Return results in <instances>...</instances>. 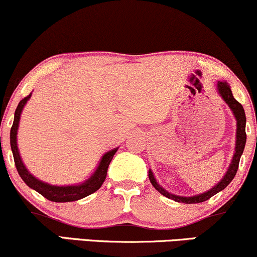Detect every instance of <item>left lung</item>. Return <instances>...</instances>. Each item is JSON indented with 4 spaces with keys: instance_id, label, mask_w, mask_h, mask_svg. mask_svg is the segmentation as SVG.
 Here are the masks:
<instances>
[{
    "instance_id": "left-lung-1",
    "label": "left lung",
    "mask_w": 257,
    "mask_h": 257,
    "mask_svg": "<svg viewBox=\"0 0 257 257\" xmlns=\"http://www.w3.org/2000/svg\"><path fill=\"white\" fill-rule=\"evenodd\" d=\"M218 90L220 96L224 98V101L228 104V107L231 108L232 111H233L234 116H236L237 120V141H236V153H234L233 159H232V162L228 167L227 172H226L225 177L220 180L219 184H216L213 189H210L209 191L204 192V194H201L198 196H192V197H182V196H177L173 194H170L168 191H166L165 189H162L161 186L159 185L158 182L155 180V178L153 176V172L149 170V180L150 183L153 184V186L155 188L161 195H164L165 197L171 198V200L176 201V202H182V203H201V202H204L207 200H209L212 196L215 194H218L219 191L224 190L226 186L228 185L232 182L234 176H236L238 166H239V160L240 156H242L244 147H245V142H246V134H245V113H244V108L243 105L237 101L236 98L233 97L232 95V91L228 86V84L226 81H219L218 83Z\"/></svg>"
}]
</instances>
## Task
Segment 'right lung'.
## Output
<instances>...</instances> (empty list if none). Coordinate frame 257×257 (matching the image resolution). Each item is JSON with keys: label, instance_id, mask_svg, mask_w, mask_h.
Masks as SVG:
<instances>
[{"label": "right lung", "instance_id": "add662e5", "mask_svg": "<svg viewBox=\"0 0 257 257\" xmlns=\"http://www.w3.org/2000/svg\"><path fill=\"white\" fill-rule=\"evenodd\" d=\"M31 97V93L27 95L26 97H24L18 104L17 109H15L14 114V121L13 126L11 128V148L12 152H13V158H14V164L17 167L18 173L21 177V179L26 183L27 186L36 190L39 192L43 197L47 200L53 201V202H72V201H78L80 198L86 197V196L93 194L97 190L101 188L102 184L105 180L107 177V170L108 166H109L111 159H113L114 154L116 153L117 149L110 150L107 154H104V156L102 158L101 162H99L97 170L95 171V173L92 174L91 178L84 182L80 185H72V186H54L49 185V184L41 182V180L36 179L32 174H30V172L26 170V167L24 166L23 161H21L19 150H18L17 146V131L18 126H19V120H20V114L23 111L24 105L26 104V102L29 101V98Z\"/></svg>", "mask_w": 257, "mask_h": 257}]
</instances>
